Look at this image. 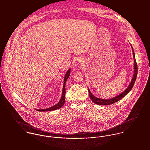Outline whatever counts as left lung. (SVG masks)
<instances>
[{
  "label": "left lung",
  "mask_w": 150,
  "mask_h": 150,
  "mask_svg": "<svg viewBox=\"0 0 150 150\" xmlns=\"http://www.w3.org/2000/svg\"><path fill=\"white\" fill-rule=\"evenodd\" d=\"M131 45V47L133 51V58H134V74L133 76L132 79L131 80V82L130 83V84L129 85V86L126 88V89L121 94L118 95L116 96H115L112 98H110L109 99H103L101 98H99L97 97H95L94 95L93 94L91 91H90V90L88 88V94L89 96L90 97V99H91V100L93 102L98 104V105H110L112 104H113L115 103L118 102V100H121L123 97H124L132 89L133 87L134 86L135 81L137 79V72H138V68H137V64L136 63V60H135V54H134V50L133 48V47Z\"/></svg>",
  "instance_id": "left-lung-1"
}]
</instances>
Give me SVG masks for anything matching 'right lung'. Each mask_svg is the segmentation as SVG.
<instances>
[{"label": "right lung", "instance_id": "1", "mask_svg": "<svg viewBox=\"0 0 150 150\" xmlns=\"http://www.w3.org/2000/svg\"><path fill=\"white\" fill-rule=\"evenodd\" d=\"M71 74V69H68V71H67V73H65L64 79V83L63 87V91H62V97L60 100H59V102L57 103V104H56L55 105L49 107L47 108H45V109H35L36 110H38V111H51V110H58L59 108H60L62 107H63L64 103H65V83L67 81L68 79L69 78V76Z\"/></svg>", "mask_w": 150, "mask_h": 150}]
</instances>
